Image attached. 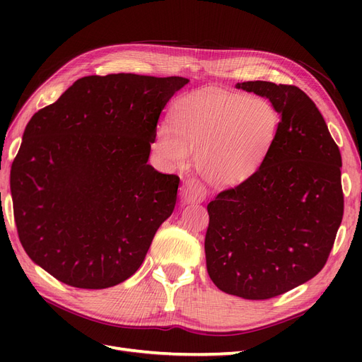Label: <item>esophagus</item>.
<instances>
[{"mask_svg": "<svg viewBox=\"0 0 362 362\" xmlns=\"http://www.w3.org/2000/svg\"><path fill=\"white\" fill-rule=\"evenodd\" d=\"M206 198L204 185L193 178L185 180L181 187V199L184 204H198Z\"/></svg>", "mask_w": 362, "mask_h": 362, "instance_id": "1", "label": "esophagus"}]
</instances>
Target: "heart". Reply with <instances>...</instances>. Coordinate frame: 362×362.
Returning a JSON list of instances; mask_svg holds the SVG:
<instances>
[{"mask_svg":"<svg viewBox=\"0 0 362 362\" xmlns=\"http://www.w3.org/2000/svg\"><path fill=\"white\" fill-rule=\"evenodd\" d=\"M172 127L157 131L156 149L170 166L194 156L201 177L217 187L247 180L264 161L279 128V115L264 98L204 90L182 98Z\"/></svg>","mask_w":362,"mask_h":362,"instance_id":"1","label":"heart"}]
</instances>
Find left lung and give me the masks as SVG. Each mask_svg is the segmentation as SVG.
<instances>
[{
    "mask_svg": "<svg viewBox=\"0 0 362 362\" xmlns=\"http://www.w3.org/2000/svg\"><path fill=\"white\" fill-rule=\"evenodd\" d=\"M235 87L269 100L279 128L257 172L206 205V270L218 290L262 300L305 284L326 264L343 218L341 154L299 87Z\"/></svg>",
    "mask_w": 362,
    "mask_h": 362,
    "instance_id": "1",
    "label": "left lung"
}]
</instances>
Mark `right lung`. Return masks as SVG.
Returning <instances> with one entry per match:
<instances>
[{
  "label": "right lung",
  "instance_id": "right-lung-1",
  "mask_svg": "<svg viewBox=\"0 0 362 362\" xmlns=\"http://www.w3.org/2000/svg\"><path fill=\"white\" fill-rule=\"evenodd\" d=\"M182 76L90 75L35 113L10 170L21 245L63 284L100 290L144 262L180 178L148 164Z\"/></svg>",
  "mask_w": 362,
  "mask_h": 362
}]
</instances>
